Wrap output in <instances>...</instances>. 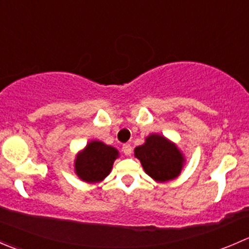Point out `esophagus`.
<instances>
[{"mask_svg":"<svg viewBox=\"0 0 249 249\" xmlns=\"http://www.w3.org/2000/svg\"><path fill=\"white\" fill-rule=\"evenodd\" d=\"M123 152H124L125 155H130L132 153V147L129 144V143H125V144H123Z\"/></svg>","mask_w":249,"mask_h":249,"instance_id":"obj_1","label":"esophagus"}]
</instances>
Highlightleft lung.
<instances>
[{
  "instance_id": "8db88e82",
  "label": "left lung",
  "mask_w": 249,
  "mask_h": 249,
  "mask_svg": "<svg viewBox=\"0 0 249 249\" xmlns=\"http://www.w3.org/2000/svg\"><path fill=\"white\" fill-rule=\"evenodd\" d=\"M148 176L159 182L173 179L182 170L183 157L175 144L159 135H150L135 149Z\"/></svg>"
}]
</instances>
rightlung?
<instances>
[{"label": "right lung", "mask_w": 249, "mask_h": 249, "mask_svg": "<svg viewBox=\"0 0 249 249\" xmlns=\"http://www.w3.org/2000/svg\"><path fill=\"white\" fill-rule=\"evenodd\" d=\"M118 157L115 148L100 141H92L76 159V172L85 182H99L108 175L114 159Z\"/></svg>", "instance_id": "add662e5"}]
</instances>
